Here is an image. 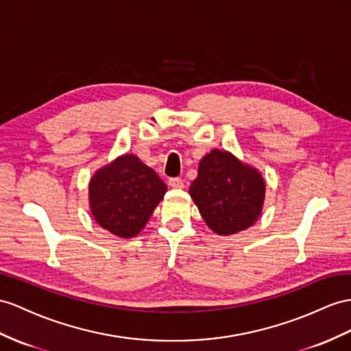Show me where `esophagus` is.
<instances>
[{
	"label": "esophagus",
	"instance_id": "esophagus-1",
	"mask_svg": "<svg viewBox=\"0 0 351 351\" xmlns=\"http://www.w3.org/2000/svg\"><path fill=\"white\" fill-rule=\"evenodd\" d=\"M169 185L172 188H182L184 186V181L181 178H170L169 179Z\"/></svg>",
	"mask_w": 351,
	"mask_h": 351
}]
</instances>
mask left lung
<instances>
[{
  "label": "left lung",
  "mask_w": 351,
  "mask_h": 351,
  "mask_svg": "<svg viewBox=\"0 0 351 351\" xmlns=\"http://www.w3.org/2000/svg\"><path fill=\"white\" fill-rule=\"evenodd\" d=\"M265 182L227 151L204 156L191 182V199L206 223L218 234H234L252 226L263 209Z\"/></svg>",
  "instance_id": "obj_1"
}]
</instances>
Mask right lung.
Wrapping results in <instances>:
<instances>
[{
	"label": "right lung",
	"instance_id": "1",
	"mask_svg": "<svg viewBox=\"0 0 351 351\" xmlns=\"http://www.w3.org/2000/svg\"><path fill=\"white\" fill-rule=\"evenodd\" d=\"M166 184L136 156H123L96 172L88 185L96 222L119 237H133L145 227Z\"/></svg>",
	"mask_w": 351,
	"mask_h": 351
}]
</instances>
